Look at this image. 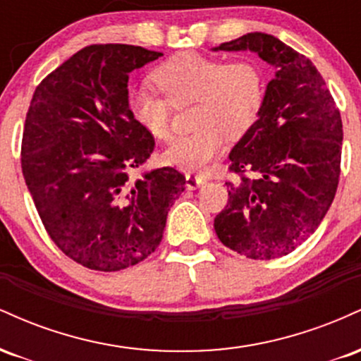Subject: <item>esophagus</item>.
<instances>
[{
  "label": "esophagus",
  "mask_w": 361,
  "mask_h": 361,
  "mask_svg": "<svg viewBox=\"0 0 361 361\" xmlns=\"http://www.w3.org/2000/svg\"><path fill=\"white\" fill-rule=\"evenodd\" d=\"M205 181L207 178L204 175H198V173H188V175H186V188L195 190L200 185H204Z\"/></svg>",
  "instance_id": "1"
}]
</instances>
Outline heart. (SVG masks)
Wrapping results in <instances>:
<instances>
[{"label":"heart","instance_id":"heart-1","mask_svg":"<svg viewBox=\"0 0 361 361\" xmlns=\"http://www.w3.org/2000/svg\"><path fill=\"white\" fill-rule=\"evenodd\" d=\"M154 90L139 86L128 94L132 117L149 135L168 139L173 106L195 103L193 134L176 137L164 151V161L188 171L204 169L221 154L226 135L239 139L251 130L264 103V74L255 61L227 62L222 57L183 52L159 66Z\"/></svg>","mask_w":361,"mask_h":361}]
</instances>
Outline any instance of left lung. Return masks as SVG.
Wrapping results in <instances>:
<instances>
[{"label": "left lung", "instance_id": "obj_1", "mask_svg": "<svg viewBox=\"0 0 361 361\" xmlns=\"http://www.w3.org/2000/svg\"><path fill=\"white\" fill-rule=\"evenodd\" d=\"M214 51H252L276 68L258 120L229 154L238 181L226 183L229 200L214 229L246 258H280L307 241L333 204L341 115L316 66L276 37L255 32Z\"/></svg>", "mask_w": 361, "mask_h": 361}]
</instances>
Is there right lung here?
<instances>
[{
    "mask_svg": "<svg viewBox=\"0 0 361 361\" xmlns=\"http://www.w3.org/2000/svg\"><path fill=\"white\" fill-rule=\"evenodd\" d=\"M163 54L93 44L44 78L25 118L22 171L56 246L97 271L134 267L159 246L185 175L132 180L156 142L128 109V74Z\"/></svg>",
    "mask_w": 361,
    "mask_h": 361,
    "instance_id": "right-lung-1",
    "label": "right lung"
}]
</instances>
